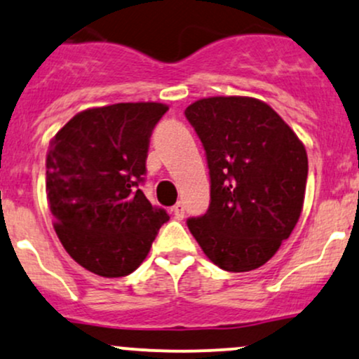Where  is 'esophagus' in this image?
Returning a JSON list of instances; mask_svg holds the SVG:
<instances>
[{
	"instance_id": "obj_1",
	"label": "esophagus",
	"mask_w": 359,
	"mask_h": 359,
	"mask_svg": "<svg viewBox=\"0 0 359 359\" xmlns=\"http://www.w3.org/2000/svg\"><path fill=\"white\" fill-rule=\"evenodd\" d=\"M172 212H174L175 219H182L184 214H185V205L184 203H177L174 208H172Z\"/></svg>"
}]
</instances>
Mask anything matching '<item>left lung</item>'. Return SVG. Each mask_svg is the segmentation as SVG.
I'll return each mask as SVG.
<instances>
[{"mask_svg": "<svg viewBox=\"0 0 359 359\" xmlns=\"http://www.w3.org/2000/svg\"><path fill=\"white\" fill-rule=\"evenodd\" d=\"M203 143L211 179L205 214L187 226L214 265L250 271L265 265L297 224L307 184V154L265 102L217 96L185 109Z\"/></svg>", "mask_w": 359, "mask_h": 359, "instance_id": "left-lung-1", "label": "left lung"}]
</instances>
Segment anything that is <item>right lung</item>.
Listing matches in <instances>:
<instances>
[{
	"instance_id": "obj_1",
	"label": "right lung",
	"mask_w": 359,
	"mask_h": 359,
	"mask_svg": "<svg viewBox=\"0 0 359 359\" xmlns=\"http://www.w3.org/2000/svg\"><path fill=\"white\" fill-rule=\"evenodd\" d=\"M160 102H119L76 114L47 155V199L57 236L71 257L101 277L130 275L170 219L151 205L145 182Z\"/></svg>"
}]
</instances>
